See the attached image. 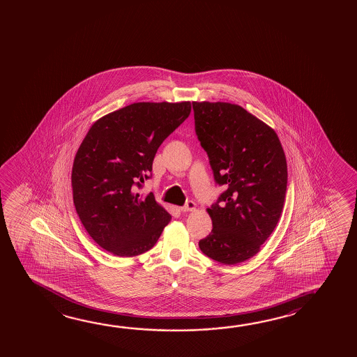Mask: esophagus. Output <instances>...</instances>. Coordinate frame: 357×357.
I'll list each match as a JSON object with an SVG mask.
<instances>
[{"label": "esophagus", "mask_w": 357, "mask_h": 357, "mask_svg": "<svg viewBox=\"0 0 357 357\" xmlns=\"http://www.w3.org/2000/svg\"><path fill=\"white\" fill-rule=\"evenodd\" d=\"M195 208H197V204L192 202V200H189L187 202V204L184 205V206H181V211L183 213H185V211H195Z\"/></svg>", "instance_id": "1"}]
</instances>
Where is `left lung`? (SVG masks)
<instances>
[{
    "label": "left lung",
    "mask_w": 357,
    "mask_h": 357,
    "mask_svg": "<svg viewBox=\"0 0 357 357\" xmlns=\"http://www.w3.org/2000/svg\"><path fill=\"white\" fill-rule=\"evenodd\" d=\"M193 109L195 132L215 181L228 185L206 209L213 230L199 248L218 263H243L260 252L280 219L285 153L274 129L240 105L204 100L193 102Z\"/></svg>",
    "instance_id": "left-lung-1"
}]
</instances>
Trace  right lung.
<instances>
[{"mask_svg":"<svg viewBox=\"0 0 357 357\" xmlns=\"http://www.w3.org/2000/svg\"><path fill=\"white\" fill-rule=\"evenodd\" d=\"M190 102H138L100 118L72 167L73 203L83 227L107 252L137 257L157 243L172 216L152 193L139 195L164 139L184 122Z\"/></svg>","mask_w":357,"mask_h":357,"instance_id":"1","label":"right lung"}]
</instances>
